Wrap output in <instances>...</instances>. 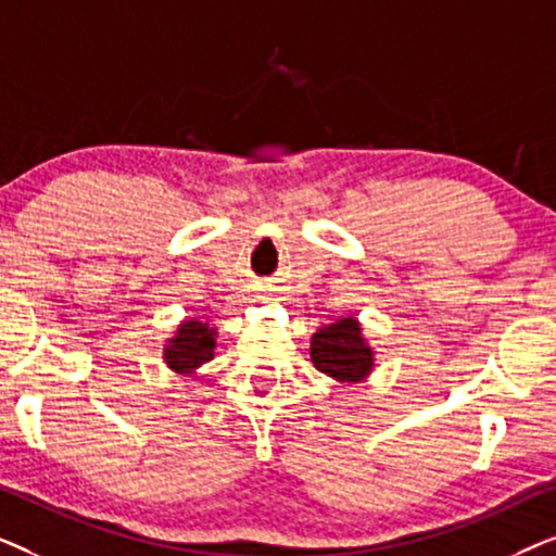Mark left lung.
Returning a JSON list of instances; mask_svg holds the SVG:
<instances>
[{
    "instance_id": "left-lung-1",
    "label": "left lung",
    "mask_w": 556,
    "mask_h": 556,
    "mask_svg": "<svg viewBox=\"0 0 556 556\" xmlns=\"http://www.w3.org/2000/svg\"><path fill=\"white\" fill-rule=\"evenodd\" d=\"M311 362L341 384H359L375 369V349L364 339L362 324L346 316L316 329L311 337Z\"/></svg>"
}]
</instances>
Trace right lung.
Returning a JSON list of instances; mask_svg holds the SVG:
<instances>
[{
	"mask_svg": "<svg viewBox=\"0 0 556 556\" xmlns=\"http://www.w3.org/2000/svg\"><path fill=\"white\" fill-rule=\"evenodd\" d=\"M217 329L215 326L187 318L177 326L172 339L164 344V362L174 375L189 377L197 375L202 364H207L215 356L217 346Z\"/></svg>",
	"mask_w": 556,
	"mask_h": 556,
	"instance_id": "right-lung-1",
	"label": "right lung"
}]
</instances>
